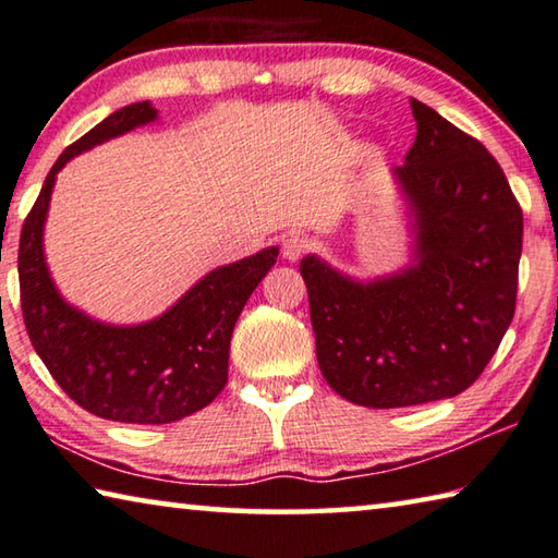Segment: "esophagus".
I'll return each instance as SVG.
<instances>
[{"label":"esophagus","mask_w":558,"mask_h":558,"mask_svg":"<svg viewBox=\"0 0 558 558\" xmlns=\"http://www.w3.org/2000/svg\"><path fill=\"white\" fill-rule=\"evenodd\" d=\"M304 252H306V242L296 234H289L284 236V242H281V257L289 262H299L304 257Z\"/></svg>","instance_id":"obj_1"}]
</instances>
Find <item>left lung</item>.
I'll list each match as a JSON object with an SVG mask.
<instances>
[{
	"mask_svg": "<svg viewBox=\"0 0 558 558\" xmlns=\"http://www.w3.org/2000/svg\"><path fill=\"white\" fill-rule=\"evenodd\" d=\"M417 135L392 180L405 199L413 262L368 281L316 254L301 259L324 378L363 408H408L470 388L517 306L522 207L499 162L410 98Z\"/></svg>",
	"mask_w": 558,
	"mask_h": 558,
	"instance_id": "8db88e82",
	"label": "left lung"
}]
</instances>
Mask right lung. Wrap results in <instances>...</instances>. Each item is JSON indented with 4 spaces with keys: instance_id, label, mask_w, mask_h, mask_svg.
<instances>
[{
    "instance_id": "add662e5",
    "label": "right lung",
    "mask_w": 558,
    "mask_h": 558,
    "mask_svg": "<svg viewBox=\"0 0 558 558\" xmlns=\"http://www.w3.org/2000/svg\"><path fill=\"white\" fill-rule=\"evenodd\" d=\"M155 118L150 100H141L69 145L44 180L20 240L22 314L34 351L73 403L98 417L135 425L175 423L222 392L236 318L279 257V246H267L217 267L166 314L135 326L96 322L59 294L44 257V225L57 175L76 155Z\"/></svg>"
}]
</instances>
